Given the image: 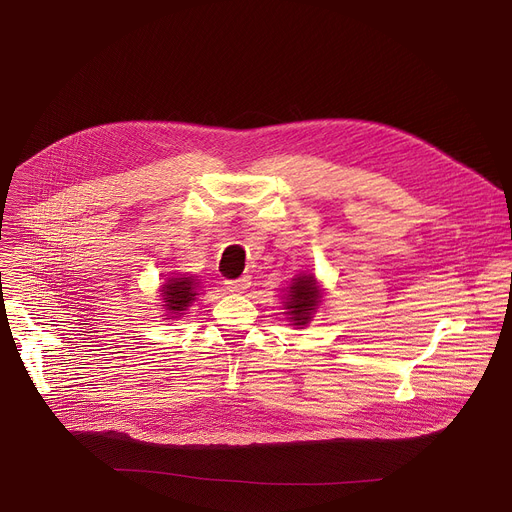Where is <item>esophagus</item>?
Here are the masks:
<instances>
[{
    "label": "esophagus",
    "mask_w": 512,
    "mask_h": 512,
    "mask_svg": "<svg viewBox=\"0 0 512 512\" xmlns=\"http://www.w3.org/2000/svg\"><path fill=\"white\" fill-rule=\"evenodd\" d=\"M251 285V279L249 277H239V279H229L227 281V289L233 291V294H243V291H247Z\"/></svg>",
    "instance_id": "34e87169"
}]
</instances>
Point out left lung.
I'll use <instances>...</instances> for the list:
<instances>
[{
	"instance_id": "8db88e82",
	"label": "left lung",
	"mask_w": 512,
	"mask_h": 512,
	"mask_svg": "<svg viewBox=\"0 0 512 512\" xmlns=\"http://www.w3.org/2000/svg\"><path fill=\"white\" fill-rule=\"evenodd\" d=\"M326 289L314 273H298L283 287V316L289 326L304 328L318 314Z\"/></svg>"
}]
</instances>
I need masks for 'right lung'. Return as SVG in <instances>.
Masks as SVG:
<instances>
[{
    "label": "right lung",
    "instance_id": "right-lung-1",
    "mask_svg": "<svg viewBox=\"0 0 512 512\" xmlns=\"http://www.w3.org/2000/svg\"><path fill=\"white\" fill-rule=\"evenodd\" d=\"M200 279L196 275H184L174 273L160 285V298H162V310L166 312L164 320H178L184 316V312L196 302Z\"/></svg>",
    "mask_w": 512,
    "mask_h": 512
}]
</instances>
